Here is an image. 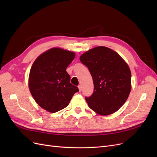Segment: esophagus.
Instances as JSON below:
<instances>
[{"mask_svg":"<svg viewBox=\"0 0 157 157\" xmlns=\"http://www.w3.org/2000/svg\"><path fill=\"white\" fill-rule=\"evenodd\" d=\"M78 89H79V91L80 92L81 91V90H82V88H81V86H80V85H79V86H78Z\"/></svg>","mask_w":157,"mask_h":157,"instance_id":"esophagus-1","label":"esophagus"}]
</instances>
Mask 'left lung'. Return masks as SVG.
Instances as JSON below:
<instances>
[{"label": "left lung", "mask_w": 157, "mask_h": 157, "mask_svg": "<svg viewBox=\"0 0 157 157\" xmlns=\"http://www.w3.org/2000/svg\"><path fill=\"white\" fill-rule=\"evenodd\" d=\"M88 67L94 82V92L85 99L89 107L101 115L116 112L126 102L131 90V72L116 52L98 46L80 57Z\"/></svg>", "instance_id": "1"}]
</instances>
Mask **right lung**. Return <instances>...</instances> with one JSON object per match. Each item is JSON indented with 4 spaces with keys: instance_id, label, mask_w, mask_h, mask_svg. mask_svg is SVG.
<instances>
[{
    "instance_id": "obj_1",
    "label": "right lung",
    "mask_w": 157,
    "mask_h": 157,
    "mask_svg": "<svg viewBox=\"0 0 157 157\" xmlns=\"http://www.w3.org/2000/svg\"><path fill=\"white\" fill-rule=\"evenodd\" d=\"M75 57L74 52L54 48L39 56L33 63L29 87L38 105L50 113L67 107L78 88L70 82L66 71Z\"/></svg>"
}]
</instances>
